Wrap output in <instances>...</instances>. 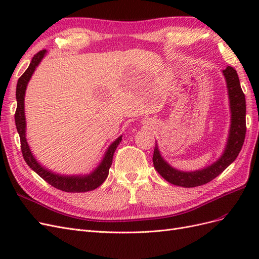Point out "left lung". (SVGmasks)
Returning a JSON list of instances; mask_svg holds the SVG:
<instances>
[{
    "label": "left lung",
    "mask_w": 259,
    "mask_h": 259,
    "mask_svg": "<svg viewBox=\"0 0 259 259\" xmlns=\"http://www.w3.org/2000/svg\"><path fill=\"white\" fill-rule=\"evenodd\" d=\"M223 73L227 82V89H228L231 111L230 131L225 151L221 158L207 167L194 171H182L171 167L162 158L158 145H155L152 158L154 168L169 184L185 188H192L207 184L219 174H222L237 159L241 151L242 146L244 144L246 133L245 96L241 89L239 76L236 70L228 66L223 70Z\"/></svg>",
    "instance_id": "obj_1"
}]
</instances>
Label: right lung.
<instances>
[{"mask_svg": "<svg viewBox=\"0 0 259 259\" xmlns=\"http://www.w3.org/2000/svg\"><path fill=\"white\" fill-rule=\"evenodd\" d=\"M46 51H41L34 55V57L31 60L28 69L25 71L17 82L16 88V99H17V109L16 113H15V123H16L17 132L20 137V145H21V152L22 156L25 159L26 163L32 168L35 173L42 177L45 182H48L53 187L57 188V189L65 191V192H86L96 189L103 184L109 174V168H110L113 159V153L115 151L116 147L119 146L122 140V136L116 138L114 142L109 146L108 150L105 153L104 159L101 160L99 165L96 169L92 171L89 175H79V176H65L59 175L53 171L49 170L48 168L40 165L35 158L31 152L29 145L26 139V116H25V94L28 82L30 81L31 76H32L35 68L40 64L43 57L45 56Z\"/></svg>", "mask_w": 259, "mask_h": 259, "instance_id": "obj_1", "label": "right lung"}]
</instances>
